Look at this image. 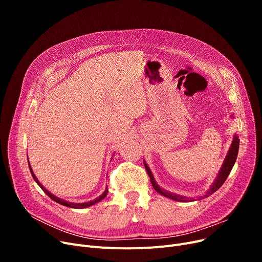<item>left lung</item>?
I'll return each mask as SVG.
<instances>
[{"label": "left lung", "mask_w": 262, "mask_h": 262, "mask_svg": "<svg viewBox=\"0 0 262 262\" xmlns=\"http://www.w3.org/2000/svg\"><path fill=\"white\" fill-rule=\"evenodd\" d=\"M238 150H239V139H238L237 136H235V137H233V141H232V143H231L229 152H228V154H227V156H226V158H225V161H224L223 166H222V169H221V171H220L219 176H217V178L215 180L214 184H213L212 187L209 189V191L207 192V193H206V196L211 195L212 193H214V192H215L219 188H221V186L225 183V181L227 180V177H228V175H229V173H230V171H231V169H232V167H233V164H235V162H236V159H237V156H238ZM144 166H145L146 172H147V174H148V176H149L150 183H152L153 188L158 192V193H160V194H162V195H164V196H167V198H170V199H172V200H175V201H180V202L187 201V200H186L185 198H183V196H178V195H175V194H171V193H169V192L162 190V189L155 183L154 177H153V175H152V172H150V170L148 169L147 164L144 163Z\"/></svg>", "instance_id": "1"}]
</instances>
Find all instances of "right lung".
Listing matches in <instances>:
<instances>
[{"label":"right lung","instance_id":"add662e5","mask_svg":"<svg viewBox=\"0 0 262 262\" xmlns=\"http://www.w3.org/2000/svg\"><path fill=\"white\" fill-rule=\"evenodd\" d=\"M29 166H30V170H31V173H32V176H33V178L35 180V182L40 186V188L42 189L43 191H45V193H47V195H49V198H51L53 201H55L56 203H58V204H61V205H63V206H67V207H71V208H76V209H80V208H86V207H89V206H91V205H93V204H95V203H98V202H100L101 200H103L106 195H107V192H108V189H106L105 190V192L104 193L101 195V196H99L98 199H95L94 201H91V202H88V203H81V204H79V203H69V202H66V201H63V200H60V199H58V198H56L55 195H53L52 193H50V192L42 186L41 185L40 183H39V181L37 180L36 178V176H35V174H34V172H33V170H32V168H31V164L29 163Z\"/></svg>","mask_w":262,"mask_h":262}]
</instances>
